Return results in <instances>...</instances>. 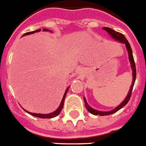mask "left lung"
Instances as JSON below:
<instances>
[{
	"label": "left lung",
	"mask_w": 146,
	"mask_h": 146,
	"mask_svg": "<svg viewBox=\"0 0 146 146\" xmlns=\"http://www.w3.org/2000/svg\"><path fill=\"white\" fill-rule=\"evenodd\" d=\"M104 30H106L111 36H112L114 39H115L116 40L119 41V42H122V43H125V45H126L127 50V52H128V54H129V60H130V64H131V68L132 70H133V83H132L131 87H130V89L129 91V93L127 96V97L125 98V100L118 106L117 107L114 109V110H111L110 111H98V110H94V109L92 108V107H90L88 104H87L86 100L84 98V102H85V106L86 108L87 109L88 111L90 113H92V114H94V115H99V116H106V115H109V114H111L113 113L116 112L118 110H119L120 109H122V107H125L127 104V102H129L130 100V97H131V94H132V92H133V86H134L135 81V78H136V68H135V63L134 61V58H133V51H132L131 47H130V44H129L128 41L127 40V39L125 38V36H124L122 34L119 33V32H115L114 30L111 29L109 28V27H104Z\"/></svg>",
	"instance_id": "left-lung-1"
}]
</instances>
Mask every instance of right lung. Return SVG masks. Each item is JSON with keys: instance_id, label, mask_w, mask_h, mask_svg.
<instances>
[{"instance_id": "obj_1", "label": "right lung", "mask_w": 146, "mask_h": 146, "mask_svg": "<svg viewBox=\"0 0 146 146\" xmlns=\"http://www.w3.org/2000/svg\"><path fill=\"white\" fill-rule=\"evenodd\" d=\"M43 30H44V31H45V32L46 31H48V29H43ZM39 31H41V29H37V30H36V31H33V32H27V33L24 34L23 36H24V35H31V34H33V33H35V32H39ZM68 88H67L66 91H65V94H64V96H63V97H62V102H61L59 108H58L56 111H54V112L50 113V114H35V113L29 112V111H26V110L25 111H27V113H29V114H31V115H32V116H35V117H39V118H45V119H47V118H48V119H50V118H52V117H54L58 116V114L60 113L61 110H62V107H63V104H64V101H65V96H66L67 92H68Z\"/></svg>"}]
</instances>
